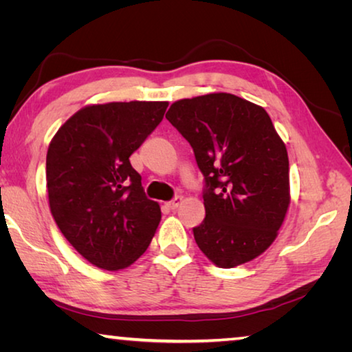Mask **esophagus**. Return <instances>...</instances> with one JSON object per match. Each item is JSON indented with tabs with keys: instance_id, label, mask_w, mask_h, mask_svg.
<instances>
[{
	"instance_id": "obj_1",
	"label": "esophagus",
	"mask_w": 352,
	"mask_h": 352,
	"mask_svg": "<svg viewBox=\"0 0 352 352\" xmlns=\"http://www.w3.org/2000/svg\"><path fill=\"white\" fill-rule=\"evenodd\" d=\"M182 201H183V199L180 197V195H177V197L174 199V200H170V201H168V208H170L172 211H175L178 206L182 205Z\"/></svg>"
}]
</instances>
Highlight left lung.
<instances>
[{"instance_id":"obj_1","label":"left lung","mask_w":352,"mask_h":352,"mask_svg":"<svg viewBox=\"0 0 352 352\" xmlns=\"http://www.w3.org/2000/svg\"><path fill=\"white\" fill-rule=\"evenodd\" d=\"M166 119L192 147L205 177L206 217L194 239L212 264L233 269L276 239L290 205L289 157L262 107L230 93L180 99Z\"/></svg>"}]
</instances>
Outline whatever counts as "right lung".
<instances>
[{"instance_id":"obj_1","label":"right lung","mask_w":352,"mask_h":352,"mask_svg":"<svg viewBox=\"0 0 352 352\" xmlns=\"http://www.w3.org/2000/svg\"><path fill=\"white\" fill-rule=\"evenodd\" d=\"M169 102L87 105L57 130L46 155L51 214L77 253L104 270L132 265L162 220L130 164Z\"/></svg>"}]
</instances>
